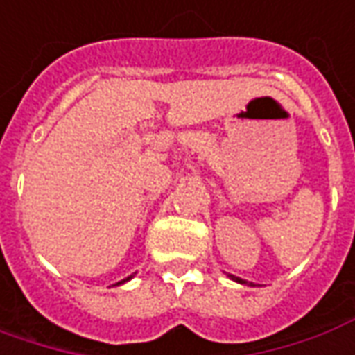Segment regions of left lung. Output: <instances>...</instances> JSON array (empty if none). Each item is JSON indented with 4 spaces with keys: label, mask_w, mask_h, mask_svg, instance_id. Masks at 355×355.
Returning a JSON list of instances; mask_svg holds the SVG:
<instances>
[{
    "label": "left lung",
    "mask_w": 355,
    "mask_h": 355,
    "mask_svg": "<svg viewBox=\"0 0 355 355\" xmlns=\"http://www.w3.org/2000/svg\"><path fill=\"white\" fill-rule=\"evenodd\" d=\"M229 278H231V279H235V282H237V284H247V282H245V279L237 278V276H231V274H229Z\"/></svg>",
    "instance_id": "left-lung-1"
}]
</instances>
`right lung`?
<instances>
[{
  "instance_id": "add662e5",
  "label": "right lung",
  "mask_w": 355,
  "mask_h": 355,
  "mask_svg": "<svg viewBox=\"0 0 355 355\" xmlns=\"http://www.w3.org/2000/svg\"><path fill=\"white\" fill-rule=\"evenodd\" d=\"M128 279H132V276H128L126 279H122V282H118V284H114V286H120V284H124V282H128Z\"/></svg>"
}]
</instances>
